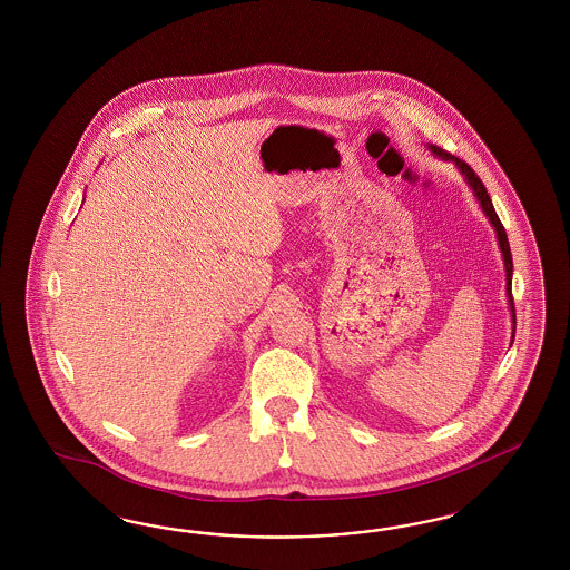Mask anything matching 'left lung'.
<instances>
[{
	"label": "left lung",
	"instance_id": "1",
	"mask_svg": "<svg viewBox=\"0 0 570 570\" xmlns=\"http://www.w3.org/2000/svg\"><path fill=\"white\" fill-rule=\"evenodd\" d=\"M429 148H431L432 155L439 156L441 160H451V163H455V167H458V169L462 171V175H464V179H466L470 190L474 191L476 200L481 203V207H483V213L487 215L489 224L493 225V229H495V234H498L501 255H503V265H505V293H508V303H510V311H512V324H514V328L512 330H517V313H514V298H512V267H514V265H512L510 242H508L505 229H503L500 217H498V213H495V208H493V203H491V198H489V194H487V188H484L481 177H479L476 173L472 171V167H470L468 163L460 160L458 156L449 155V153H445V150H443V148H439V146H432L431 144ZM512 341H514V332H512Z\"/></svg>",
	"mask_w": 570,
	"mask_h": 570
}]
</instances>
